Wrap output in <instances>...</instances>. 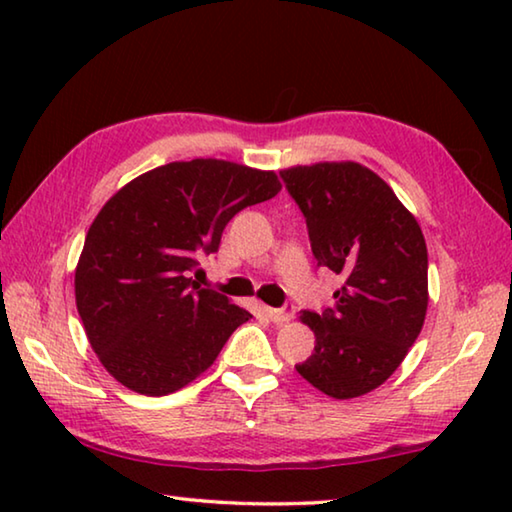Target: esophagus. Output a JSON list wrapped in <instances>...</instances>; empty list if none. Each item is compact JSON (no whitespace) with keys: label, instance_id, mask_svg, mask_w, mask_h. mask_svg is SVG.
<instances>
[{"label":"esophagus","instance_id":"34e87169","mask_svg":"<svg viewBox=\"0 0 512 512\" xmlns=\"http://www.w3.org/2000/svg\"><path fill=\"white\" fill-rule=\"evenodd\" d=\"M266 314L275 325H282V323H289V320L293 318V314H296V307L284 305L282 309H266Z\"/></svg>","mask_w":512,"mask_h":512}]
</instances>
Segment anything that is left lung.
<instances>
[{"label":"left lung","mask_w":512,"mask_h":512,"mask_svg":"<svg viewBox=\"0 0 512 512\" xmlns=\"http://www.w3.org/2000/svg\"><path fill=\"white\" fill-rule=\"evenodd\" d=\"M305 214L318 266L343 277L336 305L302 311L316 336L296 370L334 400L366 395L393 375L427 316V244L415 216L359 162L280 171Z\"/></svg>","instance_id":"obj_1"}]
</instances>
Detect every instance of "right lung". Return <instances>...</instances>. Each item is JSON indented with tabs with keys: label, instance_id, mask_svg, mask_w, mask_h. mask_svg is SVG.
<instances>
[{
	"label": "right lung",
	"instance_id": "1",
	"mask_svg": "<svg viewBox=\"0 0 512 512\" xmlns=\"http://www.w3.org/2000/svg\"><path fill=\"white\" fill-rule=\"evenodd\" d=\"M280 189L275 171L196 158L142 173L101 207L74 293L92 350L119 384L151 397L176 393L253 318L189 273L219 250L232 216Z\"/></svg>",
	"mask_w": 512,
	"mask_h": 512
}]
</instances>
